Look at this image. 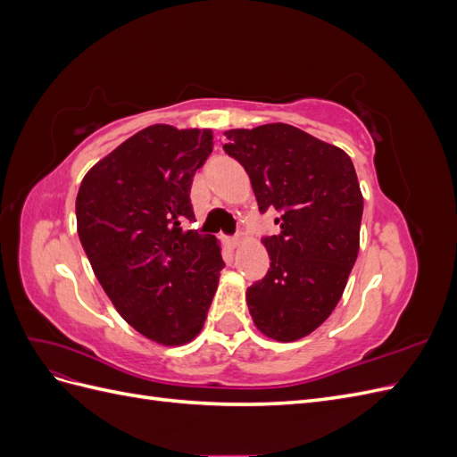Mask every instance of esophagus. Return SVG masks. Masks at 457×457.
I'll return each instance as SVG.
<instances>
[{
	"label": "esophagus",
	"mask_w": 457,
	"mask_h": 457,
	"mask_svg": "<svg viewBox=\"0 0 457 457\" xmlns=\"http://www.w3.org/2000/svg\"><path fill=\"white\" fill-rule=\"evenodd\" d=\"M227 244L230 247H238L240 245V237H232V238H227Z\"/></svg>",
	"instance_id": "esophagus-1"
}]
</instances>
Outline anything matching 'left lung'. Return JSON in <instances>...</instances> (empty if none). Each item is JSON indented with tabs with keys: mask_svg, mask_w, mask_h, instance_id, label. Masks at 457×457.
<instances>
[{
	"mask_svg": "<svg viewBox=\"0 0 457 457\" xmlns=\"http://www.w3.org/2000/svg\"><path fill=\"white\" fill-rule=\"evenodd\" d=\"M225 152L250 175L261 212L276 210L262 240L270 269L247 287L253 324L274 341H297L339 303L361 247L364 198L347 152L287 123L225 131Z\"/></svg>",
	"mask_w": 457,
	"mask_h": 457,
	"instance_id": "obj_1",
	"label": "left lung"
}]
</instances>
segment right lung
<instances>
[{
    "mask_svg": "<svg viewBox=\"0 0 457 457\" xmlns=\"http://www.w3.org/2000/svg\"><path fill=\"white\" fill-rule=\"evenodd\" d=\"M213 150L212 129L148 126L86 173L78 237L120 316L146 339L179 347L205 322L225 262L195 219L192 177Z\"/></svg>",
    "mask_w": 457,
    "mask_h": 457,
    "instance_id": "add662e5",
    "label": "right lung"
}]
</instances>
